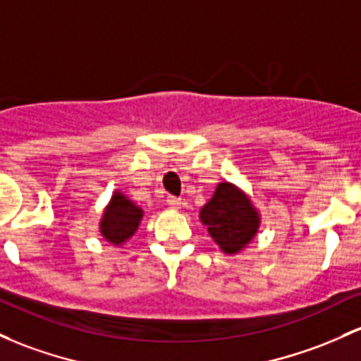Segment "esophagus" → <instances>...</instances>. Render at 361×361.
<instances>
[{
    "instance_id": "1",
    "label": "esophagus",
    "mask_w": 361,
    "mask_h": 361,
    "mask_svg": "<svg viewBox=\"0 0 361 361\" xmlns=\"http://www.w3.org/2000/svg\"><path fill=\"white\" fill-rule=\"evenodd\" d=\"M168 205L171 209H180L181 207V199H178V197H168Z\"/></svg>"
}]
</instances>
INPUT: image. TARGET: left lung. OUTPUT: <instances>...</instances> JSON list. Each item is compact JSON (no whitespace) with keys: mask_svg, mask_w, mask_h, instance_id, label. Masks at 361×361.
<instances>
[{"mask_svg":"<svg viewBox=\"0 0 361 361\" xmlns=\"http://www.w3.org/2000/svg\"><path fill=\"white\" fill-rule=\"evenodd\" d=\"M200 221L221 250L233 255L243 250L257 235L260 214L243 190L224 181L200 209Z\"/></svg>","mask_w":361,"mask_h":361,"instance_id":"obj_1","label":"left lung"}]
</instances>
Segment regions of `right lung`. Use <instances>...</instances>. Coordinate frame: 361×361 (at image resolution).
Wrapping results in <instances>:
<instances>
[{
    "instance_id": "obj_1",
    "label": "right lung",
    "mask_w": 361,
    "mask_h": 361,
    "mask_svg": "<svg viewBox=\"0 0 361 361\" xmlns=\"http://www.w3.org/2000/svg\"><path fill=\"white\" fill-rule=\"evenodd\" d=\"M142 216L144 211L138 205L126 199L121 192H114L99 223L102 238L113 243L114 247H120L135 235Z\"/></svg>"
}]
</instances>
